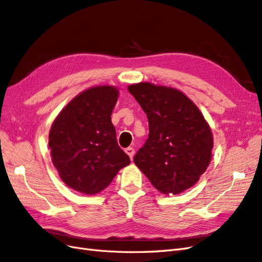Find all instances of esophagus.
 I'll return each instance as SVG.
<instances>
[{"mask_svg": "<svg viewBox=\"0 0 262 262\" xmlns=\"http://www.w3.org/2000/svg\"><path fill=\"white\" fill-rule=\"evenodd\" d=\"M125 153L128 154V155L130 156L131 160H132V158H133V155H134V148H133V147H128V148H125Z\"/></svg>", "mask_w": 262, "mask_h": 262, "instance_id": "obj_1", "label": "esophagus"}]
</instances>
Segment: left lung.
<instances>
[{
	"label": "left lung",
	"instance_id": "1",
	"mask_svg": "<svg viewBox=\"0 0 262 262\" xmlns=\"http://www.w3.org/2000/svg\"><path fill=\"white\" fill-rule=\"evenodd\" d=\"M148 120V139L133 161L158 191L178 194L194 186L212 158L213 136L192 100L172 87H128Z\"/></svg>",
	"mask_w": 262,
	"mask_h": 262
}]
</instances>
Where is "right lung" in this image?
Returning <instances> with one entry per match:
<instances>
[{
    "label": "right lung",
    "instance_id": "1",
    "mask_svg": "<svg viewBox=\"0 0 262 262\" xmlns=\"http://www.w3.org/2000/svg\"><path fill=\"white\" fill-rule=\"evenodd\" d=\"M118 96L115 86L91 87L71 100L51 125L52 163L61 180L75 191H102L130 164L112 122Z\"/></svg>",
    "mask_w": 262,
    "mask_h": 262
}]
</instances>
